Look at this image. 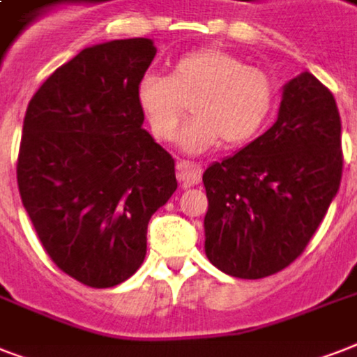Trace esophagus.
I'll return each instance as SVG.
<instances>
[{
    "instance_id": "1",
    "label": "esophagus",
    "mask_w": 357,
    "mask_h": 357,
    "mask_svg": "<svg viewBox=\"0 0 357 357\" xmlns=\"http://www.w3.org/2000/svg\"><path fill=\"white\" fill-rule=\"evenodd\" d=\"M178 179L183 187H192L198 185L202 179V167L192 161H179L178 162Z\"/></svg>"
}]
</instances>
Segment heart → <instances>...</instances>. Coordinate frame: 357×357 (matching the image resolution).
<instances>
[{"label":"heart","instance_id":"1","mask_svg":"<svg viewBox=\"0 0 357 357\" xmlns=\"http://www.w3.org/2000/svg\"><path fill=\"white\" fill-rule=\"evenodd\" d=\"M189 103L192 119L179 135V146L200 153L218 144L248 142L276 105V83L261 68L218 47L178 57L168 75H144L137 105L157 140H172Z\"/></svg>","mask_w":357,"mask_h":357}]
</instances>
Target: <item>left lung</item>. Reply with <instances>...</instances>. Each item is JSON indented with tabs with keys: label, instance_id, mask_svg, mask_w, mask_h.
Wrapping results in <instances>:
<instances>
[{
	"label": "left lung",
	"instance_id": "8db88e82",
	"mask_svg": "<svg viewBox=\"0 0 357 357\" xmlns=\"http://www.w3.org/2000/svg\"><path fill=\"white\" fill-rule=\"evenodd\" d=\"M341 174L337 105L304 72L283 86L274 126L204 172L207 259L243 280L283 271L322 222Z\"/></svg>",
	"mask_w": 357,
	"mask_h": 357
}]
</instances>
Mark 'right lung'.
Masks as SVG:
<instances>
[{"label": "right lung", "instance_id": "add662e5", "mask_svg": "<svg viewBox=\"0 0 357 357\" xmlns=\"http://www.w3.org/2000/svg\"><path fill=\"white\" fill-rule=\"evenodd\" d=\"M155 53L150 38L85 47L25 111L22 204L53 263L89 287L139 271L151 215L178 189L172 155L142 128L137 105Z\"/></svg>", "mask_w": 357, "mask_h": 357}]
</instances>
